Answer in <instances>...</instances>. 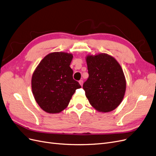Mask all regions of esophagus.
I'll list each match as a JSON object with an SVG mask.
<instances>
[{
    "instance_id": "obj_1",
    "label": "esophagus",
    "mask_w": 156,
    "mask_h": 156,
    "mask_svg": "<svg viewBox=\"0 0 156 156\" xmlns=\"http://www.w3.org/2000/svg\"><path fill=\"white\" fill-rule=\"evenodd\" d=\"M79 83H80V84L81 85V86H82V85H83V80H80V81H79Z\"/></svg>"
}]
</instances>
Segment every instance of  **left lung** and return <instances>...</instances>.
Segmentation results:
<instances>
[{"label":"left lung","instance_id":"left-lung-1","mask_svg":"<svg viewBox=\"0 0 156 156\" xmlns=\"http://www.w3.org/2000/svg\"><path fill=\"white\" fill-rule=\"evenodd\" d=\"M86 61L89 77L83 85L85 96L97 111H113L122 102L126 91L121 67L107 54L88 56Z\"/></svg>","mask_w":156,"mask_h":156}]
</instances>
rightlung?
Wrapping results in <instances>:
<instances>
[{
  "label": "right lung",
  "mask_w": 156,
  "mask_h": 156,
  "mask_svg": "<svg viewBox=\"0 0 156 156\" xmlns=\"http://www.w3.org/2000/svg\"><path fill=\"white\" fill-rule=\"evenodd\" d=\"M73 55L52 52L45 56L33 73L32 89L35 100L49 113L61 112L67 108L73 94L81 88L73 77L70 67Z\"/></svg>",
  "instance_id": "right-lung-1"
}]
</instances>
